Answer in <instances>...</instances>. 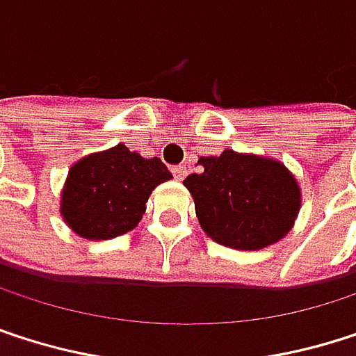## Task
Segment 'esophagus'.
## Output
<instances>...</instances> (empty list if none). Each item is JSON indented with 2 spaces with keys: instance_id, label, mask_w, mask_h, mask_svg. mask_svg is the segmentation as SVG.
Masks as SVG:
<instances>
[{
  "instance_id": "34e87169",
  "label": "esophagus",
  "mask_w": 356,
  "mask_h": 356,
  "mask_svg": "<svg viewBox=\"0 0 356 356\" xmlns=\"http://www.w3.org/2000/svg\"><path fill=\"white\" fill-rule=\"evenodd\" d=\"M172 174H174L176 180H184V178H186V165H176V168H172Z\"/></svg>"
}]
</instances>
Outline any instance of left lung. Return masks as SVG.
<instances>
[{"label": "left lung", "instance_id": "obj_1", "mask_svg": "<svg viewBox=\"0 0 356 356\" xmlns=\"http://www.w3.org/2000/svg\"><path fill=\"white\" fill-rule=\"evenodd\" d=\"M201 172L184 186L193 195L203 232L236 251H259L282 241L300 211L294 174L267 155L238 153L199 157Z\"/></svg>", "mask_w": 356, "mask_h": 356}]
</instances>
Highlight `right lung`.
<instances>
[{"label":"right lung","instance_id":"obj_1","mask_svg":"<svg viewBox=\"0 0 356 356\" xmlns=\"http://www.w3.org/2000/svg\"><path fill=\"white\" fill-rule=\"evenodd\" d=\"M157 157H143L124 143L85 155L68 170L60 195L66 226L87 241H107L138 226L155 186L170 180Z\"/></svg>","mask_w":356,"mask_h":356}]
</instances>
